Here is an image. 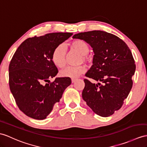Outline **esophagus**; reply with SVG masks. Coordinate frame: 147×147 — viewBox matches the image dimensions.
Masks as SVG:
<instances>
[{
  "label": "esophagus",
  "mask_w": 147,
  "mask_h": 147,
  "mask_svg": "<svg viewBox=\"0 0 147 147\" xmlns=\"http://www.w3.org/2000/svg\"><path fill=\"white\" fill-rule=\"evenodd\" d=\"M76 81V79H75V78H71V83H74Z\"/></svg>",
  "instance_id": "34e87169"
}]
</instances>
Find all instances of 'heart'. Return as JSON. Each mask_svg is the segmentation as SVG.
<instances>
[{
	"label": "heart",
	"mask_w": 147,
	"mask_h": 147,
	"mask_svg": "<svg viewBox=\"0 0 147 147\" xmlns=\"http://www.w3.org/2000/svg\"><path fill=\"white\" fill-rule=\"evenodd\" d=\"M71 48L76 50L82 55L80 62L83 61L89 63L91 61V58L88 55L90 51V48L86 42L80 39H78L71 42ZM52 60L57 67H63L65 64V49L63 45L60 44L53 49L52 53ZM86 71V67L84 65H78L76 67L69 66L60 71V76L65 78H76Z\"/></svg>",
	"instance_id": "obj_1"
}]
</instances>
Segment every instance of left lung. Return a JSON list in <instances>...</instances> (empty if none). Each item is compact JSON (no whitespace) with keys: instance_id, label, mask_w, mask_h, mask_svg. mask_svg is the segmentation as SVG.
Instances as JSON below:
<instances>
[{"instance_id":"8db88e82","label":"left lung","mask_w":147,"mask_h":147,"mask_svg":"<svg viewBox=\"0 0 147 147\" xmlns=\"http://www.w3.org/2000/svg\"><path fill=\"white\" fill-rule=\"evenodd\" d=\"M73 38L88 43L95 54L93 65L85 76L98 83L84 79L82 98L97 115H113L122 106L133 85L131 77L136 66L130 49L116 35L101 30L81 32Z\"/></svg>"}]
</instances>
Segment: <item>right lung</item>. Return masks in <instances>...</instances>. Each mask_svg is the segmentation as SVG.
Wrapping results in <instances>:
<instances>
[{
    "label": "right lung",
    "mask_w": 147,
    "mask_h": 147,
    "mask_svg": "<svg viewBox=\"0 0 147 147\" xmlns=\"http://www.w3.org/2000/svg\"><path fill=\"white\" fill-rule=\"evenodd\" d=\"M72 33H51L24 40L14 53L9 67V87L19 109L37 120H44L59 102L70 78L57 77V68L52 60L57 46Z\"/></svg>",
    "instance_id": "1"
}]
</instances>
